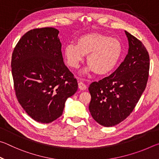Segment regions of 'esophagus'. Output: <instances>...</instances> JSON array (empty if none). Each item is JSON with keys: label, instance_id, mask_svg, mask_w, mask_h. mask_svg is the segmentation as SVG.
<instances>
[{"label": "esophagus", "instance_id": "1", "mask_svg": "<svg viewBox=\"0 0 159 159\" xmlns=\"http://www.w3.org/2000/svg\"><path fill=\"white\" fill-rule=\"evenodd\" d=\"M79 88L80 90H85L86 89V88H87V86H86L83 83L79 82Z\"/></svg>", "mask_w": 159, "mask_h": 159}]
</instances>
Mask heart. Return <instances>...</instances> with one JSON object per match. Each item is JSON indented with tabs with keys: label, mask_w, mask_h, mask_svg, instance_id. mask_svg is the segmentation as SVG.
I'll return each mask as SVG.
<instances>
[{
	"label": "heart",
	"mask_w": 159,
	"mask_h": 159,
	"mask_svg": "<svg viewBox=\"0 0 159 159\" xmlns=\"http://www.w3.org/2000/svg\"><path fill=\"white\" fill-rule=\"evenodd\" d=\"M76 43L64 48V57L69 66L76 69L83 56H87L89 66L83 73L95 71L99 76L108 74L116 68L122 56L123 45L119 40L104 34L83 35L76 39Z\"/></svg>",
	"instance_id": "1"
}]
</instances>
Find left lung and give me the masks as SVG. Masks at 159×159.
Returning a JSON list of instances; mask_svg holds the SVG:
<instances>
[{"label":"left lung","mask_w":159,"mask_h":159,"mask_svg":"<svg viewBox=\"0 0 159 159\" xmlns=\"http://www.w3.org/2000/svg\"><path fill=\"white\" fill-rule=\"evenodd\" d=\"M128 41L127 55L118 69L108 77L89 86V111L99 124L111 127L131 114L146 88L149 56L138 39L125 31Z\"/></svg>","instance_id":"left-lung-1"}]
</instances>
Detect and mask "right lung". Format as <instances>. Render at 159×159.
I'll list each match as a JSON object with an SVG mask.
<instances>
[{
	"label": "right lung",
	"instance_id": "1",
	"mask_svg": "<svg viewBox=\"0 0 159 159\" xmlns=\"http://www.w3.org/2000/svg\"><path fill=\"white\" fill-rule=\"evenodd\" d=\"M59 31L35 29L21 38L12 55L16 96L29 116L42 123L60 117L66 99L78 90L64 63Z\"/></svg>",
	"mask_w": 159,
	"mask_h": 159
}]
</instances>
